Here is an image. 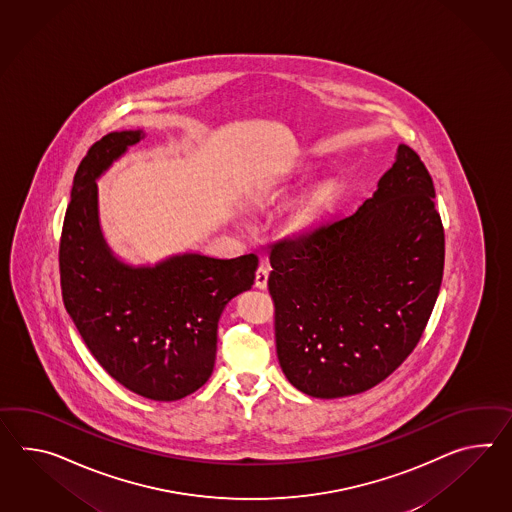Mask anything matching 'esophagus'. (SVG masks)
Instances as JSON below:
<instances>
[{
  "label": "esophagus",
  "instance_id": "1",
  "mask_svg": "<svg viewBox=\"0 0 512 512\" xmlns=\"http://www.w3.org/2000/svg\"><path fill=\"white\" fill-rule=\"evenodd\" d=\"M255 287L261 288V290L268 287V270L264 266H259L255 272Z\"/></svg>",
  "mask_w": 512,
  "mask_h": 512
}]
</instances>
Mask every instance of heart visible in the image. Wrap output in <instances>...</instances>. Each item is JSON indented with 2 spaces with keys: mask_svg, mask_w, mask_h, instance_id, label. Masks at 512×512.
<instances>
[{
  "mask_svg": "<svg viewBox=\"0 0 512 512\" xmlns=\"http://www.w3.org/2000/svg\"><path fill=\"white\" fill-rule=\"evenodd\" d=\"M279 190H281V183H268L266 187H262L261 190L255 194V201L264 203V201L274 200L275 196L279 194ZM327 196H329V192H327L325 188L318 190L316 196H314V200L311 201V205H309L305 211L301 212V218H303V220H309L311 216H314V212L320 211V207H324L325 201H327Z\"/></svg>",
  "mask_w": 512,
  "mask_h": 512,
  "instance_id": "1",
  "label": "heart"
}]
</instances>
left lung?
<instances>
[{"label": "left lung", "instance_id": "8db88e82", "mask_svg": "<svg viewBox=\"0 0 512 512\" xmlns=\"http://www.w3.org/2000/svg\"><path fill=\"white\" fill-rule=\"evenodd\" d=\"M270 264L277 359L292 387L333 399L387 379L422 337L444 272L420 157L399 144L372 198L277 242Z\"/></svg>", "mask_w": 512, "mask_h": 512}]
</instances>
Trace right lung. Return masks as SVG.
Listing matches in <instances>:
<instances>
[{
  "instance_id": "1",
  "label": "right lung",
  "mask_w": 512,
  "mask_h": 512,
  "mask_svg": "<svg viewBox=\"0 0 512 512\" xmlns=\"http://www.w3.org/2000/svg\"><path fill=\"white\" fill-rule=\"evenodd\" d=\"M144 138L142 129L114 131L79 164L59 250L61 287L66 311L105 372L142 398L175 401L211 377L220 316L250 290L259 259L185 251L131 264L114 253L101 231L96 181Z\"/></svg>"
}]
</instances>
